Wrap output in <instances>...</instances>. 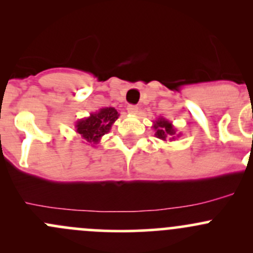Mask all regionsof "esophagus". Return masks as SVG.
Instances as JSON below:
<instances>
[{"mask_svg":"<svg viewBox=\"0 0 253 253\" xmlns=\"http://www.w3.org/2000/svg\"><path fill=\"white\" fill-rule=\"evenodd\" d=\"M127 111H128L129 114H137V112H138V106H137V105H128V106H127Z\"/></svg>","mask_w":253,"mask_h":253,"instance_id":"34e87169","label":"esophagus"}]
</instances>
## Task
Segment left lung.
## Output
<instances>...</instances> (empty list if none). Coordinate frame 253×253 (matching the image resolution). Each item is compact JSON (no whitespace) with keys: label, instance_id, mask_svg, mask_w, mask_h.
Segmentation results:
<instances>
[{"label":"left lung","instance_id":"8db88e82","mask_svg":"<svg viewBox=\"0 0 253 253\" xmlns=\"http://www.w3.org/2000/svg\"><path fill=\"white\" fill-rule=\"evenodd\" d=\"M152 127L154 128V131H155V137L159 139H162V141L171 142V141H174V139H176V137L181 136V132L176 133V132H177V129L175 128L174 125H172V122H170L169 120L164 119V117H162V116L153 122Z\"/></svg>","mask_w":253,"mask_h":253}]
</instances>
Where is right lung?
Masks as SVG:
<instances>
[{
    "label": "right lung",
    "instance_id": "obj_1",
    "mask_svg": "<svg viewBox=\"0 0 253 253\" xmlns=\"http://www.w3.org/2000/svg\"><path fill=\"white\" fill-rule=\"evenodd\" d=\"M119 116L120 114L115 108H103L91 112L88 117L78 120L75 125L76 132L84 139V143L94 147L100 142L104 134L110 132Z\"/></svg>",
    "mask_w": 253,
    "mask_h": 253
}]
</instances>
